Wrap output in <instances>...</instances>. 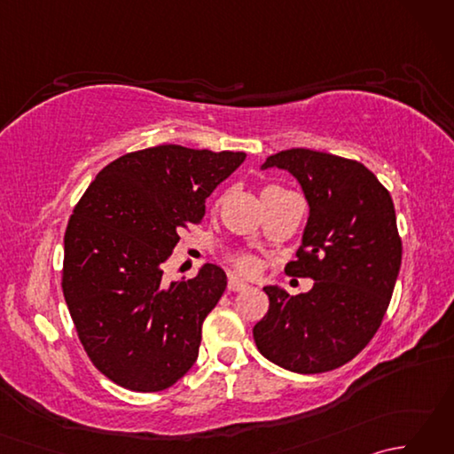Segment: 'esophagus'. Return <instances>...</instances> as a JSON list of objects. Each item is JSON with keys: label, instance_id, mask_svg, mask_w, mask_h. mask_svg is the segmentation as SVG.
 Instances as JSON below:
<instances>
[{"label": "esophagus", "instance_id": "34e87169", "mask_svg": "<svg viewBox=\"0 0 454 454\" xmlns=\"http://www.w3.org/2000/svg\"><path fill=\"white\" fill-rule=\"evenodd\" d=\"M246 288H249V285L244 283V281H239L238 277H230L228 278V291L230 293H239V291H246Z\"/></svg>", "mask_w": 454, "mask_h": 454}]
</instances>
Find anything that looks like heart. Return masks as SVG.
I'll return each instance as SVG.
<instances>
[{
  "label": "heart",
  "mask_w": 454,
  "mask_h": 454,
  "mask_svg": "<svg viewBox=\"0 0 454 454\" xmlns=\"http://www.w3.org/2000/svg\"><path fill=\"white\" fill-rule=\"evenodd\" d=\"M228 262H230V265L236 269V271L244 273V275L255 273L257 267H259L257 259L252 254H247V252H232V254H228Z\"/></svg>",
  "instance_id": "b5f03b06"
}]
</instances>
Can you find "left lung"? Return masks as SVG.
I'll list each match as a JSON object with an SVG mask.
<instances>
[{
  "instance_id": "left-lung-1",
  "label": "left lung",
  "mask_w": 454,
  "mask_h": 454,
  "mask_svg": "<svg viewBox=\"0 0 454 454\" xmlns=\"http://www.w3.org/2000/svg\"><path fill=\"white\" fill-rule=\"evenodd\" d=\"M267 168L291 171L310 205L302 246L285 271L314 278V286L296 296L265 286L269 310L254 340L286 371H333L369 345L388 310L402 263L394 202L361 161L333 153L283 150Z\"/></svg>"
}]
</instances>
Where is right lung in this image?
<instances>
[{
    "instance_id": "1",
    "label": "right lung",
    "mask_w": 454,
    "mask_h": 454,
    "mask_svg": "<svg viewBox=\"0 0 454 454\" xmlns=\"http://www.w3.org/2000/svg\"><path fill=\"white\" fill-rule=\"evenodd\" d=\"M244 160V152L177 144L130 152L105 166L74 207L62 293L90 361L119 387L166 390L197 361L202 322L226 275L207 263L197 277L168 283L163 263Z\"/></svg>"
}]
</instances>
